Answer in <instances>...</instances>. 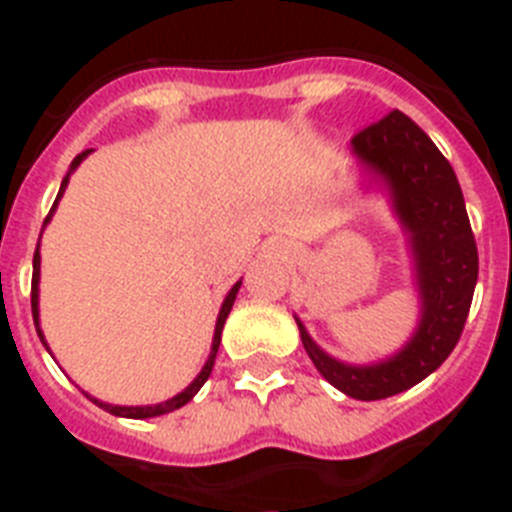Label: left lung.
<instances>
[{"mask_svg": "<svg viewBox=\"0 0 512 512\" xmlns=\"http://www.w3.org/2000/svg\"><path fill=\"white\" fill-rule=\"evenodd\" d=\"M366 189H379L408 241L418 325L405 346L372 364H348L312 341L295 315L315 369L354 400H384L423 382L449 359L467 323L477 284V243L451 164L400 110L351 140Z\"/></svg>", "mask_w": 512, "mask_h": 512, "instance_id": "8db88e82", "label": "left lung"}]
</instances>
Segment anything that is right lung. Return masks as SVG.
<instances>
[{
    "instance_id": "obj_1",
    "label": "right lung",
    "mask_w": 512,
    "mask_h": 512,
    "mask_svg": "<svg viewBox=\"0 0 512 512\" xmlns=\"http://www.w3.org/2000/svg\"><path fill=\"white\" fill-rule=\"evenodd\" d=\"M89 153H92V148H89V151H81L79 156H76L74 161H71L69 171H66V176H63L61 189H58L56 202H53L51 212H48V217H45L43 228L48 223H51L53 212H56V207H58V200H61L63 192H66V187H69L71 174H74V171L79 169V164H81V161H84V158L89 156ZM40 235H43V233H40ZM241 282H243V279H238V282H235L233 287H230V292H228V295H225L223 305H220V312H217V320H215V336H212L210 356H207L205 366H202V372L197 374V377H194L192 382H189V387H184V390L179 392V395H174V397H171V400H166V402H158V405H110V402H102V400H97V397H92V395H89V392H84V395H87L89 400L94 402V405H99V408L107 410V413L117 415V418H135V420L156 418V415L174 413V410H179V408H182V405H187V402L192 400V397L202 390V384H205L207 377H210V374H212V366H215L217 348H220V336H223V325H225V320H228L230 310H233V302H235V295H238V289H241ZM38 284H40V243H38V248H35V256H33V320H35V330H38L40 341H43V346L48 348V343H45V336H43V328H40V287H38ZM48 351H51V348H48Z\"/></svg>"
}]
</instances>
